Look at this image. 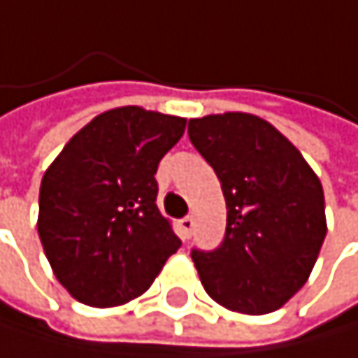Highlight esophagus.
I'll return each mask as SVG.
<instances>
[{"label": "esophagus", "mask_w": 358, "mask_h": 358, "mask_svg": "<svg viewBox=\"0 0 358 358\" xmlns=\"http://www.w3.org/2000/svg\"><path fill=\"white\" fill-rule=\"evenodd\" d=\"M180 231H182V238H189L191 236V231H193V225H195V221H193V217H185V219H180Z\"/></svg>", "instance_id": "obj_1"}]
</instances>
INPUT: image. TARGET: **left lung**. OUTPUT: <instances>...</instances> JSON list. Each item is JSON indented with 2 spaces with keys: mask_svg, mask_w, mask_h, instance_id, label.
<instances>
[{
  "mask_svg": "<svg viewBox=\"0 0 358 358\" xmlns=\"http://www.w3.org/2000/svg\"><path fill=\"white\" fill-rule=\"evenodd\" d=\"M189 139L215 169L227 206L223 243L191 251L203 290L231 311L271 313L301 290L324 243L318 176L251 113L189 120Z\"/></svg>",
  "mask_w": 358,
  "mask_h": 358,
  "instance_id": "obj_1",
  "label": "left lung"
}]
</instances>
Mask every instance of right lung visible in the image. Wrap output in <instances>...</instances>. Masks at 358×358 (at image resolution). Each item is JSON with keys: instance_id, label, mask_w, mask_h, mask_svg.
<instances>
[{"instance_id": "obj_1", "label": "right lung", "mask_w": 358, "mask_h": 358, "mask_svg": "<svg viewBox=\"0 0 358 358\" xmlns=\"http://www.w3.org/2000/svg\"><path fill=\"white\" fill-rule=\"evenodd\" d=\"M185 117L120 107L96 115L43 176L38 236L79 303L113 307L143 294L182 241L157 208V169Z\"/></svg>"}]
</instances>
